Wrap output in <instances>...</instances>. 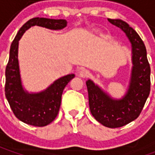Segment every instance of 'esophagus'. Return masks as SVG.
I'll return each mask as SVG.
<instances>
[{
  "instance_id": "obj_1",
  "label": "esophagus",
  "mask_w": 155,
  "mask_h": 155,
  "mask_svg": "<svg viewBox=\"0 0 155 155\" xmlns=\"http://www.w3.org/2000/svg\"><path fill=\"white\" fill-rule=\"evenodd\" d=\"M79 74H80V76H81V77L85 78V77H87V76H89L90 72H89V71H87L86 69H82V70L80 71Z\"/></svg>"
}]
</instances>
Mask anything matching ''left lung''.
Masks as SVG:
<instances>
[{"label": "left lung", "mask_w": 155, "mask_h": 155, "mask_svg": "<svg viewBox=\"0 0 155 155\" xmlns=\"http://www.w3.org/2000/svg\"><path fill=\"white\" fill-rule=\"evenodd\" d=\"M126 34L132 47V73L126 94L114 100L91 80L86 81L90 110L94 119L108 128H119L137 119L150 92V66L145 45L132 27L120 19H108Z\"/></svg>", "instance_id": "8db88e82"}]
</instances>
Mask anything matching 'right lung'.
Here are the masks:
<instances>
[{"instance_id":"1","label":"right lung","mask_w":155,"mask_h":155,"mask_svg":"<svg viewBox=\"0 0 155 155\" xmlns=\"http://www.w3.org/2000/svg\"><path fill=\"white\" fill-rule=\"evenodd\" d=\"M34 25L51 30H61L67 25V21L62 19L35 17L22 25L10 49V57L5 68V93L11 109L18 120L33 126L42 127L51 124L56 118L63 91L74 74H67L58 79L40 93L30 94L23 89L18 62L19 41L25 31Z\"/></svg>"}]
</instances>
